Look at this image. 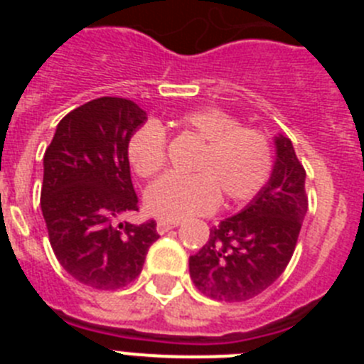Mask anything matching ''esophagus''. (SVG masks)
<instances>
[{
	"instance_id": "34e87169",
	"label": "esophagus",
	"mask_w": 364,
	"mask_h": 364,
	"mask_svg": "<svg viewBox=\"0 0 364 364\" xmlns=\"http://www.w3.org/2000/svg\"><path fill=\"white\" fill-rule=\"evenodd\" d=\"M178 224H180L178 220H159L156 222V231H159L160 235H164V233H167V231L175 230Z\"/></svg>"
}]
</instances>
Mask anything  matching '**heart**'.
Segmentation results:
<instances>
[{
	"label": "heart",
	"mask_w": 364,
	"mask_h": 364,
	"mask_svg": "<svg viewBox=\"0 0 364 364\" xmlns=\"http://www.w3.org/2000/svg\"><path fill=\"white\" fill-rule=\"evenodd\" d=\"M178 124L204 144L193 176L166 175L146 191V210L162 220H182L208 213L218 197L226 204L244 202L264 188L273 169L269 140L262 131L240 127V122L217 107L184 112ZM127 159L138 176L149 178L166 164V133L147 122L131 136Z\"/></svg>",
	"instance_id": "b5f03b06"
}]
</instances>
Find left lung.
I'll use <instances>...</instances> for the list:
<instances>
[{
  "instance_id": "8db88e82",
  "label": "left lung",
  "mask_w": 364,
  "mask_h": 364,
  "mask_svg": "<svg viewBox=\"0 0 364 364\" xmlns=\"http://www.w3.org/2000/svg\"><path fill=\"white\" fill-rule=\"evenodd\" d=\"M275 162L268 182L233 217L211 228L202 250L189 257L193 284L217 301L240 302L262 294L282 275L308 211L306 171L290 138L273 136Z\"/></svg>"
}]
</instances>
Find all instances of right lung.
<instances>
[{
  "label": "right lung",
  "instance_id": "right-lung-1",
  "mask_svg": "<svg viewBox=\"0 0 364 364\" xmlns=\"http://www.w3.org/2000/svg\"><path fill=\"white\" fill-rule=\"evenodd\" d=\"M146 120L131 100L104 96L70 111L45 151L41 213L50 246L70 277L96 290L133 282L160 237L154 220L117 224L138 210L127 144Z\"/></svg>",
  "mask_w": 364,
  "mask_h": 364
}]
</instances>
